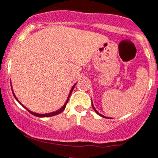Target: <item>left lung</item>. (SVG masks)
<instances>
[{
	"label": "left lung",
	"mask_w": 158,
	"mask_h": 158,
	"mask_svg": "<svg viewBox=\"0 0 158 158\" xmlns=\"http://www.w3.org/2000/svg\"><path fill=\"white\" fill-rule=\"evenodd\" d=\"M92 107H93V109H94V111H95V112H96V113L98 114V115H100V116H102V117H103V118H106V117H104V116H102V114H99V113H98V111H97V110H95V108H94V106H93V103H92Z\"/></svg>",
	"instance_id": "8db88e82"
}]
</instances>
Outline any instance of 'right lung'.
<instances>
[{"label": "right lung", "mask_w": 158, "mask_h": 158, "mask_svg": "<svg viewBox=\"0 0 158 158\" xmlns=\"http://www.w3.org/2000/svg\"><path fill=\"white\" fill-rule=\"evenodd\" d=\"M75 84L74 85L73 87H72V88H71V91H70L69 96H68V100H67V102H65V104H64V105L63 106V107H62V108H60V109L59 110H57V111L52 112V113H49V114H39L33 113V112L30 111V110H28L27 109V108H25V107H24V108H25V109H27V110H28V111L29 112V113H31V114L35 115V116H36V117H51V116H54V115H57V114H60V113H61V112H63V111H64V109H65V107H66V105H67V103H68V100H69V97H70V95H71V92H72V90H73V89H74V87H75ZM13 95H14L15 98H16V99L17 100V98H16V96H15V94H13ZM17 101H18V100H17Z\"/></svg>", "instance_id": "add662e5"}]
</instances>
